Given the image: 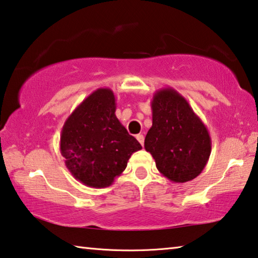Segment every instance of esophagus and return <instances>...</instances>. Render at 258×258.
<instances>
[{
  "mask_svg": "<svg viewBox=\"0 0 258 258\" xmlns=\"http://www.w3.org/2000/svg\"><path fill=\"white\" fill-rule=\"evenodd\" d=\"M137 139H138V141L141 143V146L145 145V137H143L142 134H138L137 135Z\"/></svg>",
  "mask_w": 258,
  "mask_h": 258,
  "instance_id": "obj_1",
  "label": "esophagus"
}]
</instances>
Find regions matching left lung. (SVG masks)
Instances as JSON below:
<instances>
[{
  "instance_id": "8db88e82",
  "label": "left lung",
  "mask_w": 258,
  "mask_h": 258,
  "mask_svg": "<svg viewBox=\"0 0 258 258\" xmlns=\"http://www.w3.org/2000/svg\"><path fill=\"white\" fill-rule=\"evenodd\" d=\"M151 110L152 126L145 140L146 150L169 181L194 180L211 156L212 140L207 127L185 98L172 87L156 91Z\"/></svg>"
}]
</instances>
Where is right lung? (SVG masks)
Segmentation results:
<instances>
[{"instance_id":"right-lung-1","label":"right lung","mask_w":258,"mask_h":258,"mask_svg":"<svg viewBox=\"0 0 258 258\" xmlns=\"http://www.w3.org/2000/svg\"><path fill=\"white\" fill-rule=\"evenodd\" d=\"M115 111L112 91L98 89L72 112L61 131L60 152L64 164L72 175L87 186L112 184L133 152L142 149Z\"/></svg>"}]
</instances>
